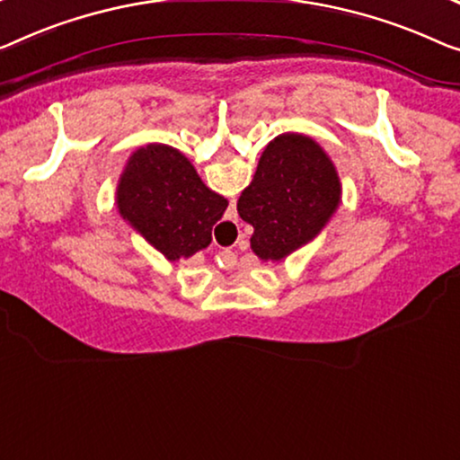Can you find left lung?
<instances>
[{"label":"left lung","instance_id":"8db88e82","mask_svg":"<svg viewBox=\"0 0 460 460\" xmlns=\"http://www.w3.org/2000/svg\"><path fill=\"white\" fill-rule=\"evenodd\" d=\"M339 198V175L324 150L301 134H280L260 156L237 212L253 227L252 250L280 260L320 233Z\"/></svg>","mask_w":460,"mask_h":460}]
</instances>
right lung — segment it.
<instances>
[{"label":"right lung","mask_w":460,"mask_h":460,"mask_svg":"<svg viewBox=\"0 0 460 460\" xmlns=\"http://www.w3.org/2000/svg\"><path fill=\"white\" fill-rule=\"evenodd\" d=\"M118 204L164 258L180 260L207 248L229 202L204 186L181 153L150 144L123 171Z\"/></svg>","instance_id":"right-lung-1"}]
</instances>
